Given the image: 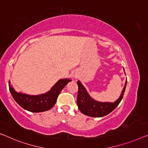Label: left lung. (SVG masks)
Here are the masks:
<instances>
[{"label": "left lung", "instance_id": "1", "mask_svg": "<svg viewBox=\"0 0 148 148\" xmlns=\"http://www.w3.org/2000/svg\"><path fill=\"white\" fill-rule=\"evenodd\" d=\"M126 83L127 81L125 83L121 95L116 101H115L114 103H101L91 99L81 82L78 81H77L78 95L77 98V104L79 110L84 114L91 117H102L108 114L117 107L123 98Z\"/></svg>", "mask_w": 148, "mask_h": 148}]
</instances>
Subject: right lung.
I'll return each mask as SVG.
<instances>
[{
	"label": "right lung",
	"instance_id": "right-lung-1",
	"mask_svg": "<svg viewBox=\"0 0 148 148\" xmlns=\"http://www.w3.org/2000/svg\"><path fill=\"white\" fill-rule=\"evenodd\" d=\"M71 81L69 79H61L56 83L48 92L31 96L15 91L12 85L9 84V89L15 101L24 109L32 112H40L48 110L56 104L59 94L65 86Z\"/></svg>",
	"mask_w": 148,
	"mask_h": 148
}]
</instances>
